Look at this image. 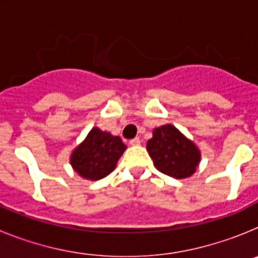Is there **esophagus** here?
Returning <instances> with one entry per match:
<instances>
[{
  "label": "esophagus",
  "mask_w": 258,
  "mask_h": 258,
  "mask_svg": "<svg viewBox=\"0 0 258 258\" xmlns=\"http://www.w3.org/2000/svg\"><path fill=\"white\" fill-rule=\"evenodd\" d=\"M129 143H131L132 146H140L141 145V140L137 137V138H133V140L129 141Z\"/></svg>",
  "instance_id": "34e87169"
}]
</instances>
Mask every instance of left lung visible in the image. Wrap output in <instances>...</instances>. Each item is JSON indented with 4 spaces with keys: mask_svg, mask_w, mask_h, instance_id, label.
I'll use <instances>...</instances> for the list:
<instances>
[{
    "mask_svg": "<svg viewBox=\"0 0 258 258\" xmlns=\"http://www.w3.org/2000/svg\"><path fill=\"white\" fill-rule=\"evenodd\" d=\"M147 151L157 170L177 179L192 175L200 163L197 145L170 124L155 127Z\"/></svg>",
    "mask_w": 258,
    "mask_h": 258,
    "instance_id": "8db88e82",
    "label": "left lung"
}]
</instances>
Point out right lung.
Returning a JSON list of instances; mask_svg holds the SVG:
<instances>
[{
    "label": "right lung",
    "mask_w": 258,
    "mask_h": 258,
    "mask_svg": "<svg viewBox=\"0 0 258 258\" xmlns=\"http://www.w3.org/2000/svg\"><path fill=\"white\" fill-rule=\"evenodd\" d=\"M126 146L120 137L93 127L83 143H80L71 155V165L83 178L97 181L116 168Z\"/></svg>",
    "instance_id": "add662e5"
}]
</instances>
